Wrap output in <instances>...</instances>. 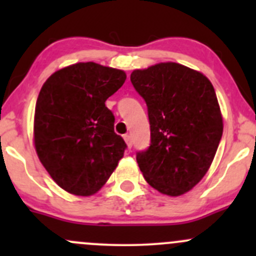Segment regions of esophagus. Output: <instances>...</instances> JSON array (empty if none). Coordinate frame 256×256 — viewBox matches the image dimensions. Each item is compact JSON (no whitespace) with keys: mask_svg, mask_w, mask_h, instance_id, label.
Returning <instances> with one entry per match:
<instances>
[{"mask_svg":"<svg viewBox=\"0 0 256 256\" xmlns=\"http://www.w3.org/2000/svg\"><path fill=\"white\" fill-rule=\"evenodd\" d=\"M124 138H125V142L128 144V148H131L132 147V138H131L130 135H125L124 136Z\"/></svg>","mask_w":256,"mask_h":256,"instance_id":"esophagus-1","label":"esophagus"}]
</instances>
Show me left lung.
Wrapping results in <instances>:
<instances>
[{
	"mask_svg": "<svg viewBox=\"0 0 256 256\" xmlns=\"http://www.w3.org/2000/svg\"><path fill=\"white\" fill-rule=\"evenodd\" d=\"M148 112L151 144L136 154L144 180L177 197L207 174L223 135V118L207 76L178 63H160L131 73Z\"/></svg>",
	"mask_w": 256,
	"mask_h": 256,
	"instance_id": "left-lung-1",
	"label": "left lung"
}]
</instances>
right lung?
Segmentation results:
<instances>
[{
	"instance_id": "right-lung-1",
	"label": "right lung",
	"mask_w": 256,
	"mask_h": 256,
	"mask_svg": "<svg viewBox=\"0 0 256 256\" xmlns=\"http://www.w3.org/2000/svg\"><path fill=\"white\" fill-rule=\"evenodd\" d=\"M125 72L88 62L52 74L38 95L34 146L54 182L76 196L96 193L122 158L126 144L114 131L105 102Z\"/></svg>"
}]
</instances>
